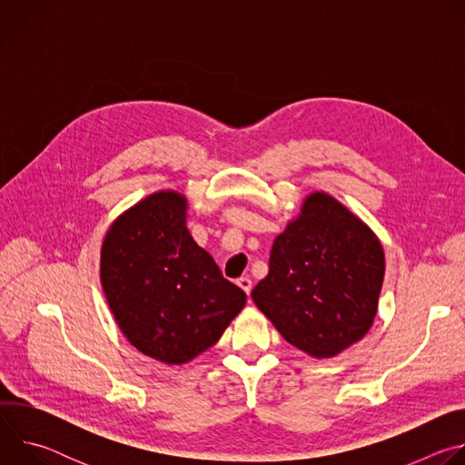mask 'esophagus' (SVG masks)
<instances>
[{
	"label": "esophagus",
	"instance_id": "esophagus-1",
	"mask_svg": "<svg viewBox=\"0 0 465 465\" xmlns=\"http://www.w3.org/2000/svg\"><path fill=\"white\" fill-rule=\"evenodd\" d=\"M237 285H239L246 294H250V291H252V280H250V278H246V276H244V278H239V280H237Z\"/></svg>",
	"mask_w": 465,
	"mask_h": 465
}]
</instances>
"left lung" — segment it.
Returning <instances> with one entry per match:
<instances>
[{"mask_svg": "<svg viewBox=\"0 0 465 465\" xmlns=\"http://www.w3.org/2000/svg\"><path fill=\"white\" fill-rule=\"evenodd\" d=\"M382 280L384 252L375 233L316 191L276 237L269 276L252 300L289 344L329 359L368 333Z\"/></svg>", "mask_w": 465, "mask_h": 465, "instance_id": "left-lung-1", "label": "left lung"}]
</instances>
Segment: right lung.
Listing matches in <instances>:
<instances>
[{"instance_id":"1","label":"right lung","mask_w":465,"mask_h":465,"mask_svg":"<svg viewBox=\"0 0 465 465\" xmlns=\"http://www.w3.org/2000/svg\"><path fill=\"white\" fill-rule=\"evenodd\" d=\"M185 196L149 194L108 230L101 285L128 342L165 364L212 348L246 303L185 228Z\"/></svg>"}]
</instances>
